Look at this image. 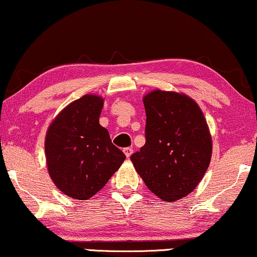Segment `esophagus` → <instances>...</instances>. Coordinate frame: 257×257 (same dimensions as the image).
<instances>
[{"label":"esophagus","mask_w":257,"mask_h":257,"mask_svg":"<svg viewBox=\"0 0 257 257\" xmlns=\"http://www.w3.org/2000/svg\"><path fill=\"white\" fill-rule=\"evenodd\" d=\"M132 153H134V149H132V148H125V149H123V154H125V156L127 158L131 156Z\"/></svg>","instance_id":"1"}]
</instances>
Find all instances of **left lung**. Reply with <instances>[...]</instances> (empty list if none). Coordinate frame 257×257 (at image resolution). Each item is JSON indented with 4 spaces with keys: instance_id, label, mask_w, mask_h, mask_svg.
Listing matches in <instances>:
<instances>
[{
    "instance_id": "8db88e82",
    "label": "left lung",
    "mask_w": 257,
    "mask_h": 257,
    "mask_svg": "<svg viewBox=\"0 0 257 257\" xmlns=\"http://www.w3.org/2000/svg\"><path fill=\"white\" fill-rule=\"evenodd\" d=\"M143 102L145 144L131 161L155 195L176 201L194 191L210 166V130L200 107L185 94L156 89Z\"/></svg>"
}]
</instances>
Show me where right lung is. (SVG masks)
<instances>
[{"instance_id": "1", "label": "right lung", "mask_w": 257, "mask_h": 257, "mask_svg": "<svg viewBox=\"0 0 257 257\" xmlns=\"http://www.w3.org/2000/svg\"><path fill=\"white\" fill-rule=\"evenodd\" d=\"M103 99L87 94L53 119L45 137L46 164L59 191L77 200L96 194L126 156L99 122Z\"/></svg>"}]
</instances>
